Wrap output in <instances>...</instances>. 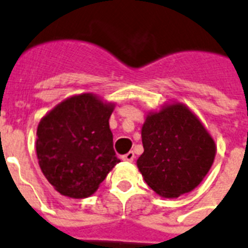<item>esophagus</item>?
<instances>
[{
    "instance_id": "1",
    "label": "esophagus",
    "mask_w": 248,
    "mask_h": 248,
    "mask_svg": "<svg viewBox=\"0 0 248 248\" xmlns=\"http://www.w3.org/2000/svg\"><path fill=\"white\" fill-rule=\"evenodd\" d=\"M134 157H135V155L133 151H129V153H126L125 155H123V160H124V161H129V163H130V161H133V160H134Z\"/></svg>"
}]
</instances>
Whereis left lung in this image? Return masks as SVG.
Returning a JSON list of instances; mask_svg holds the SVG:
<instances>
[{"label":"left lung","instance_id":"1","mask_svg":"<svg viewBox=\"0 0 248 248\" xmlns=\"http://www.w3.org/2000/svg\"><path fill=\"white\" fill-rule=\"evenodd\" d=\"M144 153L137 160L145 183L165 199L190 192L214 164L216 144L198 115L179 102L149 111L141 128Z\"/></svg>","mask_w":248,"mask_h":248}]
</instances>
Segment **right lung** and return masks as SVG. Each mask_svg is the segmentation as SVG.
Segmentation results:
<instances>
[{
  "mask_svg": "<svg viewBox=\"0 0 248 248\" xmlns=\"http://www.w3.org/2000/svg\"><path fill=\"white\" fill-rule=\"evenodd\" d=\"M115 104L97 94L73 95L48 111L37 128L39 168L59 194L84 199L120 163L109 118Z\"/></svg>",
  "mask_w": 248,
  "mask_h": 248,
  "instance_id": "right-lung-1",
  "label": "right lung"
}]
</instances>
